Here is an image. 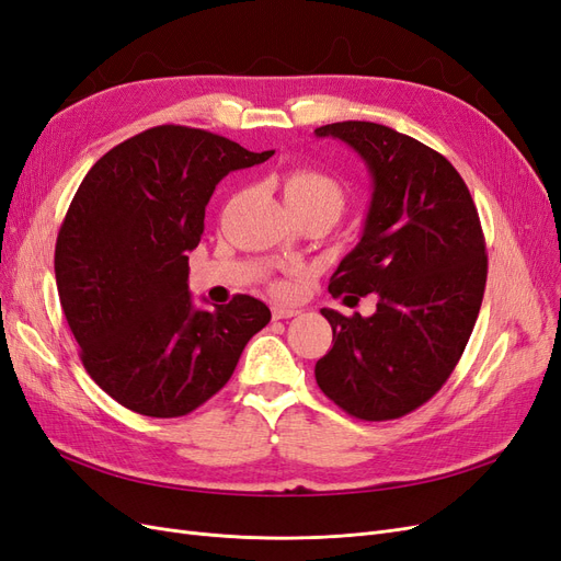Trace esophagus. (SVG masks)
Instances as JSON below:
<instances>
[{
    "label": "esophagus",
    "instance_id": "1",
    "mask_svg": "<svg viewBox=\"0 0 561 561\" xmlns=\"http://www.w3.org/2000/svg\"><path fill=\"white\" fill-rule=\"evenodd\" d=\"M271 316H274V320L295 318V316H299V309H295V307H283V304H274V307H271Z\"/></svg>",
    "mask_w": 561,
    "mask_h": 561
}]
</instances>
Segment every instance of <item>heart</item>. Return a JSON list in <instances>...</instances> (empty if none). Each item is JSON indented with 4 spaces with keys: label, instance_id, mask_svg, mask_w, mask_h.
<instances>
[{
    "label": "heart",
    "instance_id": "obj_1",
    "mask_svg": "<svg viewBox=\"0 0 561 561\" xmlns=\"http://www.w3.org/2000/svg\"><path fill=\"white\" fill-rule=\"evenodd\" d=\"M280 186H283V198L287 203V208L293 213L322 210L336 219L344 213L348 203L346 186L328 173L313 171V168H297V171L285 173L280 180Z\"/></svg>",
    "mask_w": 561,
    "mask_h": 561
}]
</instances>
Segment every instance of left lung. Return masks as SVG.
<instances>
[{"label":"left lung","mask_w":561,"mask_h":561,"mask_svg":"<svg viewBox=\"0 0 561 561\" xmlns=\"http://www.w3.org/2000/svg\"><path fill=\"white\" fill-rule=\"evenodd\" d=\"M358 151L371 175L360 243L339 262L330 295L377 311L320 309L332 348L316 363L322 393L355 419L414 412L449 379L478 320L486 252L463 178L435 149L371 122L316 128Z\"/></svg>","instance_id":"left-lung-1"}]
</instances>
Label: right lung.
Listing matches in <instances>:
<instances>
[{"label": "right lung", "instance_id": "right-lung-1", "mask_svg": "<svg viewBox=\"0 0 561 561\" xmlns=\"http://www.w3.org/2000/svg\"><path fill=\"white\" fill-rule=\"evenodd\" d=\"M271 157L201 128L154 126L79 184L56 241L58 297L83 367L126 410L194 412L271 320L250 295L196 309L186 283L217 182Z\"/></svg>", "mask_w": 561, "mask_h": 561}]
</instances>
